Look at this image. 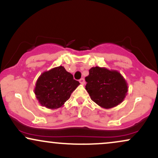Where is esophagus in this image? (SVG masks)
<instances>
[{
	"instance_id": "1",
	"label": "esophagus",
	"mask_w": 158,
	"mask_h": 158,
	"mask_svg": "<svg viewBox=\"0 0 158 158\" xmlns=\"http://www.w3.org/2000/svg\"><path fill=\"white\" fill-rule=\"evenodd\" d=\"M79 82H80L81 85H84V84H85V79H79Z\"/></svg>"
}]
</instances>
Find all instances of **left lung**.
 <instances>
[{"mask_svg": "<svg viewBox=\"0 0 158 158\" xmlns=\"http://www.w3.org/2000/svg\"><path fill=\"white\" fill-rule=\"evenodd\" d=\"M85 81V89L90 99L106 109L117 106L127 95L128 84L117 70L93 67Z\"/></svg>", "mask_w": 158, "mask_h": 158, "instance_id": "obj_1", "label": "left lung"}]
</instances>
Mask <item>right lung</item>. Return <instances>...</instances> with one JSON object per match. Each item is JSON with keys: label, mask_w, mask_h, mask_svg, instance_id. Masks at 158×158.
I'll list each match as a JSON object with an SVG mask.
<instances>
[{"label": "right lung", "mask_w": 158, "mask_h": 158, "mask_svg": "<svg viewBox=\"0 0 158 158\" xmlns=\"http://www.w3.org/2000/svg\"><path fill=\"white\" fill-rule=\"evenodd\" d=\"M79 85L71 73L63 66L44 71L38 78L34 93L42 106L57 109L64 106L73 91Z\"/></svg>", "instance_id": "1"}]
</instances>
